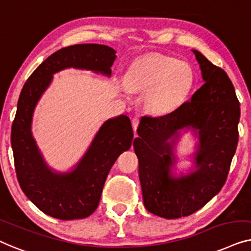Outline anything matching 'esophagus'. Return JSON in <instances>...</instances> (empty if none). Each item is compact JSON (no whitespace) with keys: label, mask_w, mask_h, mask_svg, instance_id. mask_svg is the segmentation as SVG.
Wrapping results in <instances>:
<instances>
[{"label":"esophagus","mask_w":251,"mask_h":251,"mask_svg":"<svg viewBox=\"0 0 251 251\" xmlns=\"http://www.w3.org/2000/svg\"><path fill=\"white\" fill-rule=\"evenodd\" d=\"M139 124H140L139 117H134L132 119V126H133V129H134V133H135V135H136V129H137V126H139Z\"/></svg>","instance_id":"1"}]
</instances>
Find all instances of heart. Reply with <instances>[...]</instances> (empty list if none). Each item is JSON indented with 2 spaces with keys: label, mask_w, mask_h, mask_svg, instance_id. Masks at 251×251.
<instances>
[{
  "label": "heart",
  "mask_w": 251,
  "mask_h": 251,
  "mask_svg": "<svg viewBox=\"0 0 251 251\" xmlns=\"http://www.w3.org/2000/svg\"><path fill=\"white\" fill-rule=\"evenodd\" d=\"M195 83V74L184 61L173 56L150 54L133 62L125 75L130 91L147 92V104L151 111L165 114L183 102ZM127 89H124L127 93Z\"/></svg>",
  "instance_id": "1"
}]
</instances>
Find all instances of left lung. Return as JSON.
Returning a JSON list of instances; mask_svg holds the SVG:
<instances>
[{
    "label": "left lung",
    "instance_id": "1",
    "mask_svg": "<svg viewBox=\"0 0 251 251\" xmlns=\"http://www.w3.org/2000/svg\"><path fill=\"white\" fill-rule=\"evenodd\" d=\"M192 52L203 85L171 114L141 119L133 143L144 207L167 220L189 216L221 191L238 146L240 103L234 86L223 69ZM182 130H191L198 142L194 168L176 176L174 149Z\"/></svg>",
    "mask_w": 251,
    "mask_h": 251
}]
</instances>
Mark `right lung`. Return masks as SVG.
I'll use <instances>...</instances> for the list:
<instances>
[{"mask_svg": "<svg viewBox=\"0 0 251 251\" xmlns=\"http://www.w3.org/2000/svg\"><path fill=\"white\" fill-rule=\"evenodd\" d=\"M116 51L101 44H76L45 59L21 90L11 129V147L20 188L38 209L58 220L89 217L97 209L105 178L119 154L132 146L133 129L126 115L105 121L89 149L69 172H58L47 164L31 133L35 108L63 69L90 70L107 77Z\"/></svg>", "mask_w": 251, "mask_h": 251, "instance_id": "1", "label": "right lung"}]
</instances>
